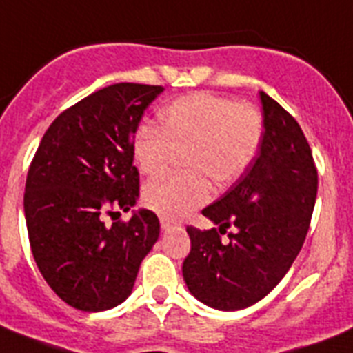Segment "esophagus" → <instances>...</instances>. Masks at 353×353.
<instances>
[{
    "instance_id": "1",
    "label": "esophagus",
    "mask_w": 353,
    "mask_h": 353,
    "mask_svg": "<svg viewBox=\"0 0 353 353\" xmlns=\"http://www.w3.org/2000/svg\"><path fill=\"white\" fill-rule=\"evenodd\" d=\"M159 223H161V229H165V231H167V229L176 228V225H177L176 220L170 219V216H163V214L159 216Z\"/></svg>"
}]
</instances>
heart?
Wrapping results in <instances>:
<instances>
[{
  "instance_id": "heart-1",
  "label": "heart",
  "mask_w": 353,
  "mask_h": 353,
  "mask_svg": "<svg viewBox=\"0 0 353 353\" xmlns=\"http://www.w3.org/2000/svg\"><path fill=\"white\" fill-rule=\"evenodd\" d=\"M161 125L142 122L131 151L147 176L161 172L176 147H188V172H170L147 183L143 201L156 213L179 219L206 204L213 195L211 178L228 185L247 172L265 137L261 112L250 103L211 92L186 94L161 110Z\"/></svg>"
}]
</instances>
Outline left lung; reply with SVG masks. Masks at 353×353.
<instances>
[{
	"mask_svg": "<svg viewBox=\"0 0 353 353\" xmlns=\"http://www.w3.org/2000/svg\"><path fill=\"white\" fill-rule=\"evenodd\" d=\"M265 137L247 172L202 210L220 228L188 225L183 263L190 293L220 311L249 307L274 290L299 256L316 201L318 170L304 131L261 92ZM232 225L234 232H227ZM228 234L223 242L221 234Z\"/></svg>",
	"mask_w": 353,
	"mask_h": 353,
	"instance_id": "1",
	"label": "left lung"
}]
</instances>
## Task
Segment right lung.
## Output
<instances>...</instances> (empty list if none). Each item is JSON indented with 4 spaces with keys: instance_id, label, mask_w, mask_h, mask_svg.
Returning a JSON list of instances; mask_svg holds the SVG:
<instances>
[{
    "instance_id": "add662e5",
    "label": "right lung",
    "mask_w": 353,
    "mask_h": 353,
    "mask_svg": "<svg viewBox=\"0 0 353 353\" xmlns=\"http://www.w3.org/2000/svg\"><path fill=\"white\" fill-rule=\"evenodd\" d=\"M161 85L115 83L63 110L33 156L24 188L30 247L49 288L79 311H106L131 295L159 236L142 210L112 225L140 194L134 130Z\"/></svg>"
}]
</instances>
